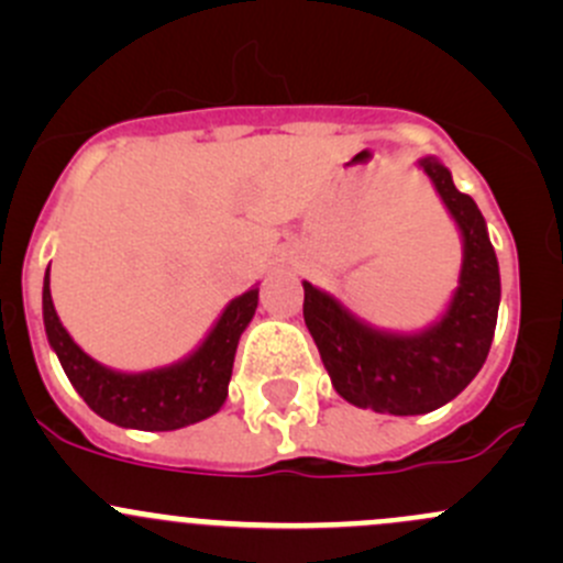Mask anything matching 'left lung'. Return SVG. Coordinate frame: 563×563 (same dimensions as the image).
I'll return each mask as SVG.
<instances>
[{
	"instance_id": "1",
	"label": "left lung",
	"mask_w": 563,
	"mask_h": 563,
	"mask_svg": "<svg viewBox=\"0 0 563 563\" xmlns=\"http://www.w3.org/2000/svg\"><path fill=\"white\" fill-rule=\"evenodd\" d=\"M417 166L433 181L463 245L457 288L444 313L417 332H395L373 327L334 294L302 280L305 323L334 391L351 406L395 417L435 411L474 382L490 351L501 302L498 258L479 207L457 190L439 157H419Z\"/></svg>"
}]
</instances>
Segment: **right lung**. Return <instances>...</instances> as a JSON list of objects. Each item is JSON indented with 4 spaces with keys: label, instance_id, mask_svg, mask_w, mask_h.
Wrapping results in <instances>:
<instances>
[{
    "label": "right lung",
    "instance_id": "obj_1",
    "mask_svg": "<svg viewBox=\"0 0 563 563\" xmlns=\"http://www.w3.org/2000/svg\"><path fill=\"white\" fill-rule=\"evenodd\" d=\"M51 264L43 277V323L51 351L73 389L106 422L130 430H179L209 419L229 397L242 332L258 308V283L231 299L207 338L187 356L152 371H113L70 338L51 299Z\"/></svg>",
    "mask_w": 563,
    "mask_h": 563
}]
</instances>
